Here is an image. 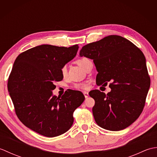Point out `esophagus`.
<instances>
[{
	"label": "esophagus",
	"instance_id": "34e87169",
	"mask_svg": "<svg viewBox=\"0 0 157 157\" xmlns=\"http://www.w3.org/2000/svg\"><path fill=\"white\" fill-rule=\"evenodd\" d=\"M83 93H84V96H85V98H86L88 97V96H89V94H88V92H84Z\"/></svg>",
	"mask_w": 157,
	"mask_h": 157
}]
</instances>
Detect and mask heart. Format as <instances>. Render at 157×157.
Masks as SVG:
<instances>
[{
    "mask_svg": "<svg viewBox=\"0 0 157 157\" xmlns=\"http://www.w3.org/2000/svg\"><path fill=\"white\" fill-rule=\"evenodd\" d=\"M89 61H90V60L89 59L86 58V57H83V58L79 59L78 60H77L76 63H77V64L80 66L81 67H82L84 69L86 67V64H87ZM61 73L63 78H65L67 75V65H63L61 68ZM74 87H75V88L79 89V90H86L88 88V86L87 84H86V83H79V84H76Z\"/></svg>",
    "mask_w": 157,
    "mask_h": 157,
    "instance_id": "heart-1",
    "label": "heart"
}]
</instances>
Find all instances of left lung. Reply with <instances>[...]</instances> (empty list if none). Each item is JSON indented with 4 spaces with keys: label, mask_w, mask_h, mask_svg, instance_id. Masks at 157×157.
<instances>
[{
    "label": "left lung",
    "mask_w": 157,
    "mask_h": 157,
    "mask_svg": "<svg viewBox=\"0 0 157 157\" xmlns=\"http://www.w3.org/2000/svg\"><path fill=\"white\" fill-rule=\"evenodd\" d=\"M79 55L93 60L96 84L110 82L108 94L98 90L89 92L95 101V121L110 131L128 128L142 113L151 86L143 52L126 38L111 35L84 46Z\"/></svg>",
    "instance_id": "left-lung-1"
}]
</instances>
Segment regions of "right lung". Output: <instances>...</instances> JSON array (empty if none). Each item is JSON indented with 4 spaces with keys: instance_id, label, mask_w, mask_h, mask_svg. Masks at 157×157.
I'll return each instance as SVG.
<instances>
[{
    "instance_id": "add662e5",
    "label": "right lung",
    "mask_w": 157,
    "mask_h": 157,
    "mask_svg": "<svg viewBox=\"0 0 157 157\" xmlns=\"http://www.w3.org/2000/svg\"><path fill=\"white\" fill-rule=\"evenodd\" d=\"M79 46L43 44L17 57L8 79V91L19 119L27 128L48 138L64 134L73 123V113L85 100L70 90L61 97L52 94L61 81V68L75 57Z\"/></svg>"
}]
</instances>
